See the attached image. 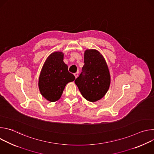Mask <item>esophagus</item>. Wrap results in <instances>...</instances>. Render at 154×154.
Returning <instances> with one entry per match:
<instances>
[{"label":"esophagus","instance_id":"1","mask_svg":"<svg viewBox=\"0 0 154 154\" xmlns=\"http://www.w3.org/2000/svg\"><path fill=\"white\" fill-rule=\"evenodd\" d=\"M74 76H75V78H77V77H78V75H79V74H78V72H76V73H74Z\"/></svg>","mask_w":154,"mask_h":154}]
</instances>
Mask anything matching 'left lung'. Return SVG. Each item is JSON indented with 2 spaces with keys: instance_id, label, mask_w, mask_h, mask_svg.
<instances>
[{
  "instance_id": "8db88e82",
  "label": "left lung",
  "mask_w": 154,
  "mask_h": 154,
  "mask_svg": "<svg viewBox=\"0 0 154 154\" xmlns=\"http://www.w3.org/2000/svg\"><path fill=\"white\" fill-rule=\"evenodd\" d=\"M82 72L75 80L82 96L90 102L101 99L107 93L111 77L103 55L96 49H86L84 52Z\"/></svg>"
}]
</instances>
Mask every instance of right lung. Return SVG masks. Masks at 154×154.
I'll return each instance as SVG.
<instances>
[{"label": "right lung", "instance_id": "obj_1", "mask_svg": "<svg viewBox=\"0 0 154 154\" xmlns=\"http://www.w3.org/2000/svg\"><path fill=\"white\" fill-rule=\"evenodd\" d=\"M63 58L62 52H54L50 54L39 74L38 86L40 93L51 102L59 100L66 85L75 79L68 71V65L63 61Z\"/></svg>", "mask_w": 154, "mask_h": 154}]
</instances>
